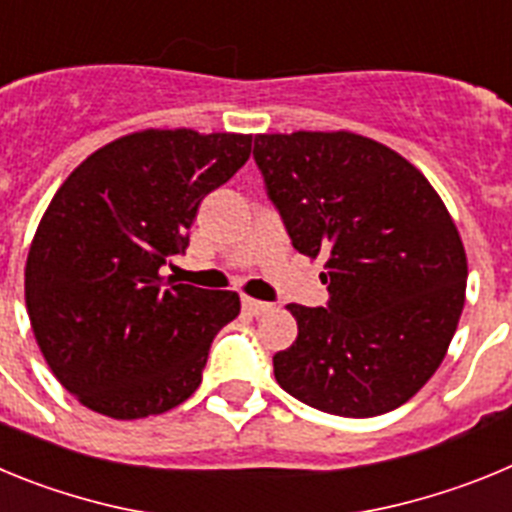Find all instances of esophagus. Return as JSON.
<instances>
[{"label": "esophagus", "instance_id": "esophagus-1", "mask_svg": "<svg viewBox=\"0 0 512 512\" xmlns=\"http://www.w3.org/2000/svg\"><path fill=\"white\" fill-rule=\"evenodd\" d=\"M243 310L248 312V315H253V318H259V315H264V312L271 310L269 302H261V300H251V297H243Z\"/></svg>", "mask_w": 512, "mask_h": 512}]
</instances>
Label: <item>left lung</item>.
<instances>
[{"mask_svg": "<svg viewBox=\"0 0 512 512\" xmlns=\"http://www.w3.org/2000/svg\"><path fill=\"white\" fill-rule=\"evenodd\" d=\"M253 161L292 246L325 256L328 302L287 305L297 341L274 356L279 387L341 418L400 408L433 377L464 307L467 253L441 197L354 133L256 135Z\"/></svg>", "mask_w": 512, "mask_h": 512, "instance_id": "8db88e82", "label": "left lung"}]
</instances>
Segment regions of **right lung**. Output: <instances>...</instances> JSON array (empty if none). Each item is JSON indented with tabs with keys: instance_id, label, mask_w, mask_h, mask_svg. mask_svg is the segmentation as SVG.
Returning a JSON list of instances; mask_svg holds the SVG:
<instances>
[{
	"instance_id": "add662e5",
	"label": "right lung",
	"mask_w": 512,
	"mask_h": 512,
	"mask_svg": "<svg viewBox=\"0 0 512 512\" xmlns=\"http://www.w3.org/2000/svg\"><path fill=\"white\" fill-rule=\"evenodd\" d=\"M248 156L251 135L143 130L99 148L58 189L27 253L25 302L45 361L81 405L133 420L200 387L241 297L161 269Z\"/></svg>"
}]
</instances>
